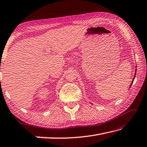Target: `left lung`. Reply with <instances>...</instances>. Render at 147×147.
<instances>
[{
  "mask_svg": "<svg viewBox=\"0 0 147 147\" xmlns=\"http://www.w3.org/2000/svg\"><path fill=\"white\" fill-rule=\"evenodd\" d=\"M136 71H135V73H134V77H133V80H132V82L131 83V85L129 86V88H131V86H132V84H133V81H134V78H135V76H136Z\"/></svg>",
  "mask_w": 147,
  "mask_h": 147,
  "instance_id": "left-lung-1",
  "label": "left lung"
}]
</instances>
